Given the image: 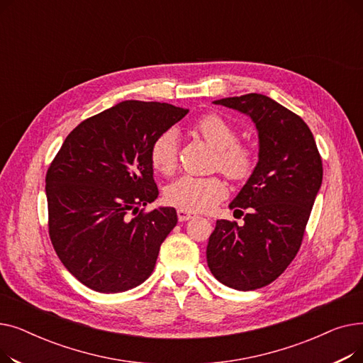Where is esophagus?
Listing matches in <instances>:
<instances>
[{"label":"esophagus","mask_w":363,"mask_h":363,"mask_svg":"<svg viewBox=\"0 0 363 363\" xmlns=\"http://www.w3.org/2000/svg\"><path fill=\"white\" fill-rule=\"evenodd\" d=\"M194 216H196V215L191 213V212H186V211H182V208H178V219H179L181 222L193 219Z\"/></svg>","instance_id":"34e87169"}]
</instances>
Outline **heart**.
Instances as JSON below:
<instances>
[{
    "mask_svg": "<svg viewBox=\"0 0 363 363\" xmlns=\"http://www.w3.org/2000/svg\"><path fill=\"white\" fill-rule=\"evenodd\" d=\"M193 129L218 150L215 166L233 181H244L252 175L256 166L253 147L238 141V130L219 114L207 113L200 116ZM150 163L156 172L167 177L178 164L177 132L164 129L150 145ZM228 194V186L219 177L185 175L164 189L169 204L186 212H207Z\"/></svg>",
    "mask_w": 363,
    "mask_h": 363,
    "instance_id": "1",
    "label": "heart"
}]
</instances>
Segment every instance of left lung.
Returning <instances> with one entry per match:
<instances>
[{"label":"left lung","instance_id":"left-lung-1","mask_svg":"<svg viewBox=\"0 0 363 363\" xmlns=\"http://www.w3.org/2000/svg\"><path fill=\"white\" fill-rule=\"evenodd\" d=\"M249 114L259 132V162L230 204L244 225L220 219L208 238V269L226 287L250 291L275 281L293 262L322 184L313 133L298 114L262 94L215 101Z\"/></svg>","mask_w":363,"mask_h":363}]
</instances>
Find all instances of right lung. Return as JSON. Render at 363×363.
I'll use <instances>...</instances> for the list:
<instances>
[{
  "mask_svg": "<svg viewBox=\"0 0 363 363\" xmlns=\"http://www.w3.org/2000/svg\"><path fill=\"white\" fill-rule=\"evenodd\" d=\"M186 108L122 101L76 126L45 177L48 234L66 269L88 289L122 293L143 284L178 222L174 207L144 212L159 189L150 145Z\"/></svg>",
  "mask_w": 363,
  "mask_h": 363,
  "instance_id": "add662e5",
  "label": "right lung"
}]
</instances>
